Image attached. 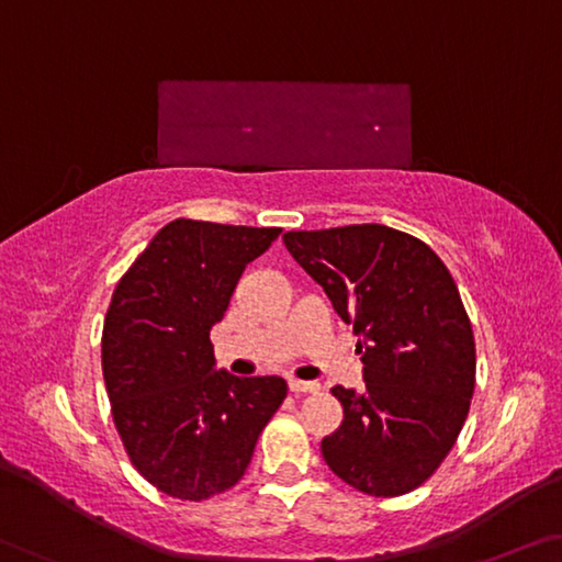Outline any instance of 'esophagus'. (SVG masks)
<instances>
[{
	"label": "esophagus",
	"mask_w": 562,
	"mask_h": 562,
	"mask_svg": "<svg viewBox=\"0 0 562 562\" xmlns=\"http://www.w3.org/2000/svg\"><path fill=\"white\" fill-rule=\"evenodd\" d=\"M290 390L295 395H315V393H319V385H317V382H307V380L292 378L290 380Z\"/></svg>",
	"instance_id": "1"
}]
</instances>
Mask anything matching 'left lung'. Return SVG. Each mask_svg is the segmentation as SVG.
I'll list each match as a JSON object with an SVG mask.
<instances>
[{
    "instance_id": "left-lung-1",
    "label": "left lung",
    "mask_w": 562,
    "mask_h": 562,
    "mask_svg": "<svg viewBox=\"0 0 562 562\" xmlns=\"http://www.w3.org/2000/svg\"><path fill=\"white\" fill-rule=\"evenodd\" d=\"M282 239L362 337L364 390L333 387L345 420L323 440L325 462L364 495L420 487L456 445L475 390L473 325L450 270L423 239L385 225Z\"/></svg>"
}]
</instances>
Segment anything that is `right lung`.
Wrapping results in <instances>:
<instances>
[{
    "label": "right lung",
    "instance_id": "right-lung-1",
    "mask_svg": "<svg viewBox=\"0 0 562 562\" xmlns=\"http://www.w3.org/2000/svg\"><path fill=\"white\" fill-rule=\"evenodd\" d=\"M280 227L175 220L153 237L114 290L102 329V372L114 427L137 473L159 493L200 503L237 485L282 378L215 370L210 329L247 262Z\"/></svg>",
    "mask_w": 562,
    "mask_h": 562
}]
</instances>
